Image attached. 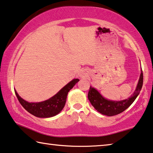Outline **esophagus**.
<instances>
[{"label":"esophagus","instance_id":"obj_1","mask_svg":"<svg viewBox=\"0 0 153 153\" xmlns=\"http://www.w3.org/2000/svg\"><path fill=\"white\" fill-rule=\"evenodd\" d=\"M80 77H82V78H85V77H87V74H85V73H84V74H82L80 75Z\"/></svg>","mask_w":153,"mask_h":153}]
</instances>
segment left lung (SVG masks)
<instances>
[{"label":"left lung","instance_id":"left-lung-1","mask_svg":"<svg viewBox=\"0 0 153 153\" xmlns=\"http://www.w3.org/2000/svg\"><path fill=\"white\" fill-rule=\"evenodd\" d=\"M141 72L140 79L133 94L128 98L120 101H112L105 99L95 88L90 86L88 93V98L92 106L102 115L113 116L118 115L133 104L137 97L140 94L143 85V72Z\"/></svg>","mask_w":153,"mask_h":153}]
</instances>
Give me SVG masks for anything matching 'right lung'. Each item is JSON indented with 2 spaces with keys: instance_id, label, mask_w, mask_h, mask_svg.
I'll list each match as a JSON object with an SVG mask.
<instances>
[{
  "instance_id": "1",
  "label": "right lung",
  "mask_w": 153,
  "mask_h": 153,
  "mask_svg": "<svg viewBox=\"0 0 153 153\" xmlns=\"http://www.w3.org/2000/svg\"><path fill=\"white\" fill-rule=\"evenodd\" d=\"M78 82L79 79H74L53 97L41 102H27L18 95L16 91H14L20 104L29 113L38 117H51L58 115L62 110L65 105L68 93Z\"/></svg>"
}]
</instances>
